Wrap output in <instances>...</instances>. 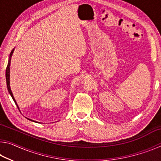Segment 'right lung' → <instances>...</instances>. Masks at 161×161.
Returning a JSON list of instances; mask_svg holds the SVG:
<instances>
[{
	"instance_id": "right-lung-1",
	"label": "right lung",
	"mask_w": 161,
	"mask_h": 161,
	"mask_svg": "<svg viewBox=\"0 0 161 161\" xmlns=\"http://www.w3.org/2000/svg\"><path fill=\"white\" fill-rule=\"evenodd\" d=\"M13 50H13L11 51V53H10V58H9L8 63V65H7L6 71H5V78H6V84H7L8 90V92L10 93V96L12 97L13 101H14L15 103V104L17 105V107H18V104H17V103H16V102H15L14 97H13V93H12V92H11V89H10V60H11V59H10V58H11V56H12V54H13ZM18 109H19V108H18ZM29 120H31V119H29ZM31 121H32V120H31Z\"/></svg>"
}]
</instances>
